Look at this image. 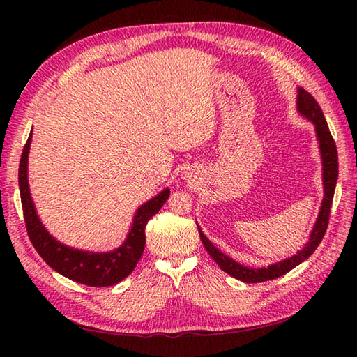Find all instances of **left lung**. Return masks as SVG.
I'll list each match as a JSON object with an SVG mask.
<instances>
[{
	"label": "left lung",
	"instance_id": "obj_1",
	"mask_svg": "<svg viewBox=\"0 0 357 357\" xmlns=\"http://www.w3.org/2000/svg\"><path fill=\"white\" fill-rule=\"evenodd\" d=\"M296 109H298L299 115L308 119L310 123L314 124V132H316V138L317 142H319V151H321V161H322V184H324V199L321 204V210L319 215H317V219L314 222V227L312 233H310V239L307 244L299 250L298 253L287 257L284 261H279L268 265V267H247V265H242L231 259L230 256H227L222 253L221 250H218L206 234L202 233L199 229V236L204 247L208 252V255L213 257V261L224 270L225 273H229L230 276L234 279H239L242 282L247 284H256V282H264V280H270V279H276L279 276L285 275L294 267H298L301 262H304L308 259L310 256L313 255L317 245L321 244V241L325 234V230L328 227V218H330V208H331V202H333V196H335V188L337 183V172H339V165H337V149L335 139L330 133V128L327 126V121H325V116L322 113V109L319 107V104L314 100V98L310 95L307 90L302 87H298V96H296Z\"/></svg>",
	"mask_w": 357,
	"mask_h": 357
}]
</instances>
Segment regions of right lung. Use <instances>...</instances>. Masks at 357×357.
<instances>
[{
  "label": "right lung",
  "mask_w": 357,
  "mask_h": 357,
  "mask_svg": "<svg viewBox=\"0 0 357 357\" xmlns=\"http://www.w3.org/2000/svg\"><path fill=\"white\" fill-rule=\"evenodd\" d=\"M30 142H32V132L29 135L21 155L18 183L27 234L35 250L40 253L45 264H49L59 275L72 279L75 282L89 287H109L121 282L130 275L141 259L144 245H146V225L149 219L155 216L164 206V202L169 199L170 190L164 188L155 198L144 202L136 210L127 238L123 244L112 252H84V250L64 245L45 230V227L38 218L32 196H30L27 179Z\"/></svg>",
  "instance_id": "right-lung-1"
}]
</instances>
